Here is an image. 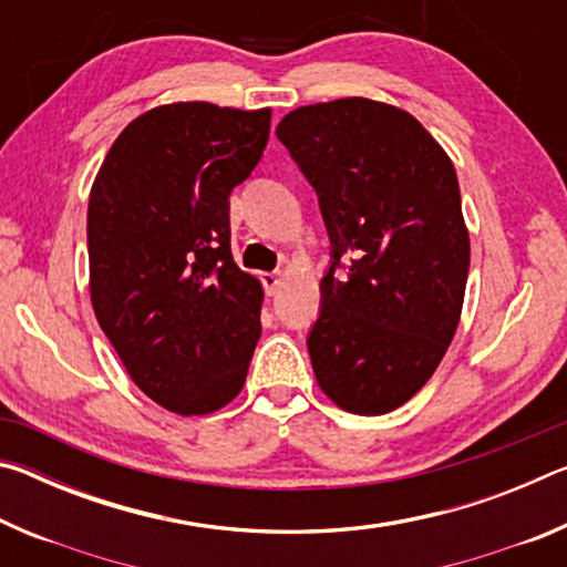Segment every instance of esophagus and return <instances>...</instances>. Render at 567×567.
Segmentation results:
<instances>
[{"mask_svg": "<svg viewBox=\"0 0 567 567\" xmlns=\"http://www.w3.org/2000/svg\"><path fill=\"white\" fill-rule=\"evenodd\" d=\"M262 285H265V292L267 295H277V292L282 290L285 277L280 272H265L262 275Z\"/></svg>", "mask_w": 567, "mask_h": 567, "instance_id": "34e87169", "label": "esophagus"}]
</instances>
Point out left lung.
Returning a JSON list of instances; mask_svg holds the SVG:
<instances>
[{
	"label": "left lung",
	"mask_w": 567,
	"mask_h": 567,
	"mask_svg": "<svg viewBox=\"0 0 567 567\" xmlns=\"http://www.w3.org/2000/svg\"><path fill=\"white\" fill-rule=\"evenodd\" d=\"M277 137L318 192L332 243L307 338L315 378L338 408L385 415L433 378L463 312L455 167L410 112L364 97L297 107ZM340 264L349 272L334 278Z\"/></svg>",
	"instance_id": "obj_1"
}]
</instances>
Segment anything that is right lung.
<instances>
[{
    "instance_id": "obj_1",
    "label": "right lung",
    "mask_w": 567,
    "mask_h": 567,
    "mask_svg": "<svg viewBox=\"0 0 567 567\" xmlns=\"http://www.w3.org/2000/svg\"><path fill=\"white\" fill-rule=\"evenodd\" d=\"M270 117L162 104L120 132L94 177V315L134 385L177 415L233 402L260 340L265 292L233 260L229 192L260 162Z\"/></svg>"
}]
</instances>
